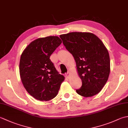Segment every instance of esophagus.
<instances>
[{"label": "esophagus", "instance_id": "obj_1", "mask_svg": "<svg viewBox=\"0 0 128 128\" xmlns=\"http://www.w3.org/2000/svg\"><path fill=\"white\" fill-rule=\"evenodd\" d=\"M65 76H66V78H68L70 76V72H68L66 73V74H65Z\"/></svg>", "mask_w": 128, "mask_h": 128}]
</instances>
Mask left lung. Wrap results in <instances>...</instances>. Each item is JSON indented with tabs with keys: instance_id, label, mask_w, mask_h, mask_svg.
Returning <instances> with one entry per match:
<instances>
[{
	"instance_id": "1",
	"label": "left lung",
	"mask_w": 128,
	"mask_h": 128,
	"mask_svg": "<svg viewBox=\"0 0 128 128\" xmlns=\"http://www.w3.org/2000/svg\"><path fill=\"white\" fill-rule=\"evenodd\" d=\"M60 38L74 58L82 86L77 93L83 97L98 94L110 73L108 52L98 37L88 32H70Z\"/></svg>"
}]
</instances>
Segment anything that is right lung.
Returning a JSON list of instances; mask_svg holds the SVG:
<instances>
[{
  "label": "right lung",
  "instance_id": "1",
  "mask_svg": "<svg viewBox=\"0 0 128 128\" xmlns=\"http://www.w3.org/2000/svg\"><path fill=\"white\" fill-rule=\"evenodd\" d=\"M62 43L57 36L35 40L21 56L19 70L28 93L39 100H50L58 93L64 77L59 74L50 56Z\"/></svg>",
  "mask_w": 128,
  "mask_h": 128
}]
</instances>
